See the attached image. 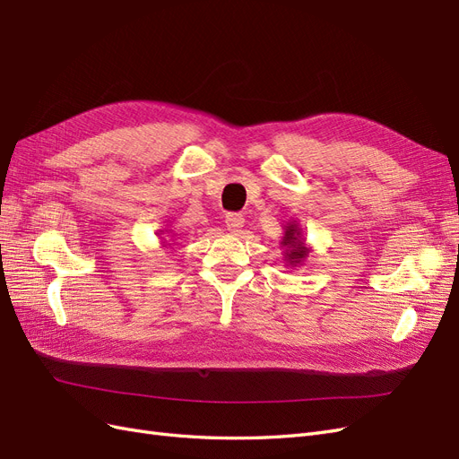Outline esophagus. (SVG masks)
<instances>
[{
  "label": "esophagus",
  "instance_id": "obj_1",
  "mask_svg": "<svg viewBox=\"0 0 459 459\" xmlns=\"http://www.w3.org/2000/svg\"><path fill=\"white\" fill-rule=\"evenodd\" d=\"M225 222H227V229L230 232H238L244 227V217L240 213H227Z\"/></svg>",
  "mask_w": 459,
  "mask_h": 459
}]
</instances>
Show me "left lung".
<instances>
[{
    "instance_id": "left-lung-1",
    "label": "left lung",
    "mask_w": 459,
    "mask_h": 459,
    "mask_svg": "<svg viewBox=\"0 0 459 459\" xmlns=\"http://www.w3.org/2000/svg\"><path fill=\"white\" fill-rule=\"evenodd\" d=\"M284 246V257L286 264H290L292 267L299 265L302 261L307 257L309 250L306 247V242L302 238V229L298 227V222H288V227L284 229V237L282 242Z\"/></svg>"
}]
</instances>
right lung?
Returning <instances> with one entry per match:
<instances>
[{"label":"right lung","instance_id":"1","mask_svg":"<svg viewBox=\"0 0 459 459\" xmlns=\"http://www.w3.org/2000/svg\"><path fill=\"white\" fill-rule=\"evenodd\" d=\"M161 232H163V230H161Z\"/></svg>","mask_w":459,"mask_h":459}]
</instances>
